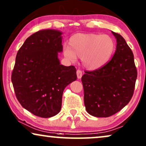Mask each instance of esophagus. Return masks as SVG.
Masks as SVG:
<instances>
[{"label": "esophagus", "mask_w": 146, "mask_h": 146, "mask_svg": "<svg viewBox=\"0 0 146 146\" xmlns=\"http://www.w3.org/2000/svg\"><path fill=\"white\" fill-rule=\"evenodd\" d=\"M82 75H83V73L82 71H81V70L78 69L77 71V78L78 79H81V77H82Z\"/></svg>", "instance_id": "1"}]
</instances>
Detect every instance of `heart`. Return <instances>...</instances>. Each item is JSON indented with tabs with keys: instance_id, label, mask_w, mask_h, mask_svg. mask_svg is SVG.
Returning <instances> with one entry per match:
<instances>
[{
	"instance_id": "1",
	"label": "heart",
	"mask_w": 146,
	"mask_h": 146,
	"mask_svg": "<svg viewBox=\"0 0 146 146\" xmlns=\"http://www.w3.org/2000/svg\"><path fill=\"white\" fill-rule=\"evenodd\" d=\"M115 46L113 39L108 35L78 33L70 38L69 44L64 45L63 54L72 62L81 58L83 67L93 71L108 63Z\"/></svg>"
}]
</instances>
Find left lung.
Instances as JSON below:
<instances>
[{"label": "left lung", "mask_w": 146, "mask_h": 146, "mask_svg": "<svg viewBox=\"0 0 146 146\" xmlns=\"http://www.w3.org/2000/svg\"><path fill=\"white\" fill-rule=\"evenodd\" d=\"M111 32L117 41L113 57L104 67L85 71L81 77L85 109L98 117L111 116L129 102L137 75L131 48L123 36Z\"/></svg>", "instance_id": "obj_1"}]
</instances>
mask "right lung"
Listing matches in <instances>:
<instances>
[{
    "label": "right lung",
    "instance_id": "1",
    "mask_svg": "<svg viewBox=\"0 0 146 146\" xmlns=\"http://www.w3.org/2000/svg\"><path fill=\"white\" fill-rule=\"evenodd\" d=\"M62 32L44 29L25 40L17 54L11 81L17 100L35 115L47 118L59 113L68 85L77 79L74 66L61 65Z\"/></svg>",
    "mask_w": 146,
    "mask_h": 146
}]
</instances>
